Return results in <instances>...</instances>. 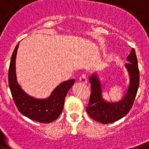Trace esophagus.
Returning <instances> with one entry per match:
<instances>
[{"instance_id":"34e87169","label":"esophagus","mask_w":149,"mask_h":149,"mask_svg":"<svg viewBox=\"0 0 149 149\" xmlns=\"http://www.w3.org/2000/svg\"><path fill=\"white\" fill-rule=\"evenodd\" d=\"M79 81L82 83H87V76L85 74H82L79 77Z\"/></svg>"}]
</instances>
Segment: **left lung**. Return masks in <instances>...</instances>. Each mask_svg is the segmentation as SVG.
I'll return each instance as SVG.
<instances>
[{
    "label": "left lung",
    "instance_id": "left-lung-1",
    "mask_svg": "<svg viewBox=\"0 0 149 149\" xmlns=\"http://www.w3.org/2000/svg\"><path fill=\"white\" fill-rule=\"evenodd\" d=\"M127 61L128 62L125 65L129 74V86L125 96L118 102H108L103 100L102 84L98 76L93 73L90 77L91 93L86 111L93 120L103 124L113 123L125 116L133 106L140 83V71L134 48Z\"/></svg>",
    "mask_w": 149,
    "mask_h": 149
}]
</instances>
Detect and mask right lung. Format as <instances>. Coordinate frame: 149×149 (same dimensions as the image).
<instances>
[{
  "instance_id": "add662e5",
  "label": "right lung",
  "mask_w": 149,
  "mask_h": 149,
  "mask_svg": "<svg viewBox=\"0 0 149 149\" xmlns=\"http://www.w3.org/2000/svg\"><path fill=\"white\" fill-rule=\"evenodd\" d=\"M19 43L16 45L12 55L9 68V86L13 100L18 111L26 117L43 123H49L56 120L61 114L64 108L65 99L75 82L70 79L61 83L45 100L36 99L26 94L21 89L16 79L15 59Z\"/></svg>"
}]
</instances>
